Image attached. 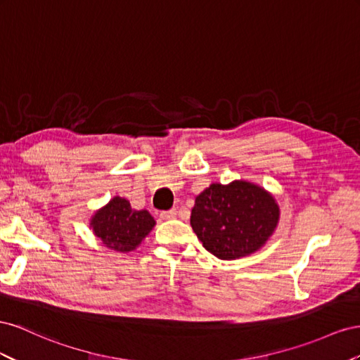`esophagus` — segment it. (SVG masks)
Segmentation results:
<instances>
[{
	"mask_svg": "<svg viewBox=\"0 0 360 360\" xmlns=\"http://www.w3.org/2000/svg\"><path fill=\"white\" fill-rule=\"evenodd\" d=\"M176 214H178V211L173 208V210H169V211H162L160 215H161L162 220H172V219L176 217Z\"/></svg>",
	"mask_w": 360,
	"mask_h": 360,
	"instance_id": "esophagus-1",
	"label": "esophagus"
}]
</instances>
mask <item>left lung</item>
<instances>
[{
    "label": "left lung",
    "instance_id": "left-lung-1",
    "mask_svg": "<svg viewBox=\"0 0 360 360\" xmlns=\"http://www.w3.org/2000/svg\"><path fill=\"white\" fill-rule=\"evenodd\" d=\"M279 205L248 181L211 184L194 200L191 228L219 259L231 261L259 250L279 223Z\"/></svg>",
    "mask_w": 360,
    "mask_h": 360
}]
</instances>
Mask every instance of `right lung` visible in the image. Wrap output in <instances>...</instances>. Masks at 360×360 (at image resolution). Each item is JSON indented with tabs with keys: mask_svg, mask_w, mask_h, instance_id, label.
Here are the masks:
<instances>
[{
	"mask_svg": "<svg viewBox=\"0 0 360 360\" xmlns=\"http://www.w3.org/2000/svg\"><path fill=\"white\" fill-rule=\"evenodd\" d=\"M155 220L146 210H132L123 198H112L90 220L94 233L108 249L128 253L148 237Z\"/></svg>",
	"mask_w": 360,
	"mask_h": 360,
	"instance_id": "obj_1",
	"label": "right lung"
}]
</instances>
